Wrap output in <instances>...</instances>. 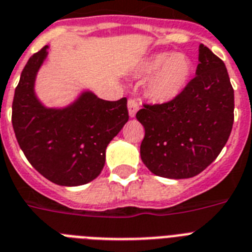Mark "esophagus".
Masks as SVG:
<instances>
[{
	"instance_id": "34e87169",
	"label": "esophagus",
	"mask_w": 252,
	"mask_h": 252,
	"mask_svg": "<svg viewBox=\"0 0 252 252\" xmlns=\"http://www.w3.org/2000/svg\"><path fill=\"white\" fill-rule=\"evenodd\" d=\"M138 109H139V103L137 102L134 98H129V100H128V113H129L130 118H134V116H136Z\"/></svg>"
}]
</instances>
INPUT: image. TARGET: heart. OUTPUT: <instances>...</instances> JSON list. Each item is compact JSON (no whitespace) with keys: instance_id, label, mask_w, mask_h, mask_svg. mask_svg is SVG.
Wrapping results in <instances>:
<instances>
[{"instance_id":"obj_1","label":"heart","mask_w":252,"mask_h":252,"mask_svg":"<svg viewBox=\"0 0 252 252\" xmlns=\"http://www.w3.org/2000/svg\"><path fill=\"white\" fill-rule=\"evenodd\" d=\"M141 77H149L146 94L156 103L177 100L187 88L191 79L192 64L186 55L158 52L143 61L138 69Z\"/></svg>"}]
</instances>
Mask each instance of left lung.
<instances>
[{
    "mask_svg": "<svg viewBox=\"0 0 252 252\" xmlns=\"http://www.w3.org/2000/svg\"><path fill=\"white\" fill-rule=\"evenodd\" d=\"M234 92L227 67L204 44L196 77L173 102L145 105L136 118L145 126L141 158L150 172L192 178L214 161L233 126Z\"/></svg>",
    "mask_w": 252,
    "mask_h": 252,
    "instance_id": "obj_1",
    "label": "left lung"
}]
</instances>
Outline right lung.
I'll use <instances>...</instances> for the list:
<instances>
[{"label": "right lung", "instance_id": "right-lung-1", "mask_svg": "<svg viewBox=\"0 0 252 252\" xmlns=\"http://www.w3.org/2000/svg\"><path fill=\"white\" fill-rule=\"evenodd\" d=\"M48 48L33 55L23 69L12 102V126L37 172L55 185L75 187L102 172L107 145L129 119L126 98L105 101L83 90L65 106H46L35 94V79Z\"/></svg>", "mask_w": 252, "mask_h": 252}]
</instances>
